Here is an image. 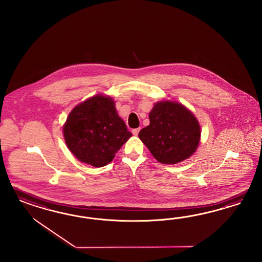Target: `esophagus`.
Masks as SVG:
<instances>
[{
	"label": "esophagus",
	"instance_id": "esophagus-1",
	"mask_svg": "<svg viewBox=\"0 0 262 262\" xmlns=\"http://www.w3.org/2000/svg\"><path fill=\"white\" fill-rule=\"evenodd\" d=\"M139 130H140V127H137V128H134V129H133V135H138V133H139Z\"/></svg>",
	"mask_w": 262,
	"mask_h": 262
}]
</instances>
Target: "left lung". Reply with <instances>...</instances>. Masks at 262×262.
<instances>
[{
  "instance_id": "8db88e82",
  "label": "left lung",
  "mask_w": 262,
  "mask_h": 262,
  "mask_svg": "<svg viewBox=\"0 0 262 262\" xmlns=\"http://www.w3.org/2000/svg\"><path fill=\"white\" fill-rule=\"evenodd\" d=\"M150 125L139 138L154 158L163 164H177L197 150L201 127L198 120L182 103L162 101L149 113Z\"/></svg>"
}]
</instances>
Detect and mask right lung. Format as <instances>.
<instances>
[{
  "mask_svg": "<svg viewBox=\"0 0 262 262\" xmlns=\"http://www.w3.org/2000/svg\"><path fill=\"white\" fill-rule=\"evenodd\" d=\"M68 149L79 161L107 165L132 133L121 119L111 97L96 95L78 104L63 126Z\"/></svg>",
  "mask_w": 262,
  "mask_h": 262,
  "instance_id": "add662e5",
  "label": "right lung"
}]
</instances>
